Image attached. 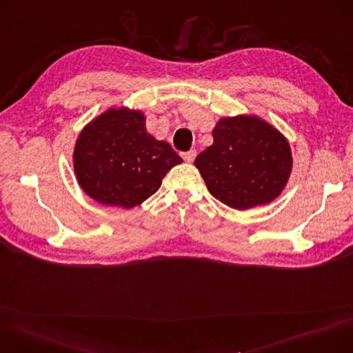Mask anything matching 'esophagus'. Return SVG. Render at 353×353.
Masks as SVG:
<instances>
[{"label": "esophagus", "mask_w": 353, "mask_h": 353, "mask_svg": "<svg viewBox=\"0 0 353 353\" xmlns=\"http://www.w3.org/2000/svg\"><path fill=\"white\" fill-rule=\"evenodd\" d=\"M194 157H196V150H190L188 153H183V159H184V161H188V163H192L194 160Z\"/></svg>", "instance_id": "34e87169"}]
</instances>
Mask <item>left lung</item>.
Masks as SVG:
<instances>
[{
	"instance_id": "8db88e82",
	"label": "left lung",
	"mask_w": 353,
	"mask_h": 353,
	"mask_svg": "<svg viewBox=\"0 0 353 353\" xmlns=\"http://www.w3.org/2000/svg\"><path fill=\"white\" fill-rule=\"evenodd\" d=\"M194 164L213 197L246 210L282 193L292 172V153L274 127L254 116H237L219 120L213 144Z\"/></svg>"
}]
</instances>
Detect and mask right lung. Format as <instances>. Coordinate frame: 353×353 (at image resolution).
Instances as JSON below:
<instances>
[{
  "instance_id": "right-lung-1",
  "label": "right lung",
  "mask_w": 353,
  "mask_h": 353,
  "mask_svg": "<svg viewBox=\"0 0 353 353\" xmlns=\"http://www.w3.org/2000/svg\"><path fill=\"white\" fill-rule=\"evenodd\" d=\"M181 157L147 133L141 111L111 108L77 139L74 172L81 189L105 206L132 209L161 186Z\"/></svg>"
}]
</instances>
